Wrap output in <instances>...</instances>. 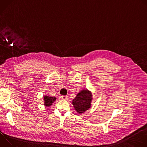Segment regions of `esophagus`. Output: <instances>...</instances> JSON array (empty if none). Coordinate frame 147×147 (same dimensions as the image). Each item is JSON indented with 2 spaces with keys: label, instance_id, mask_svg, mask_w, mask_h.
Instances as JSON below:
<instances>
[{
  "label": "esophagus",
  "instance_id": "obj_1",
  "mask_svg": "<svg viewBox=\"0 0 147 147\" xmlns=\"http://www.w3.org/2000/svg\"><path fill=\"white\" fill-rule=\"evenodd\" d=\"M61 98L62 99H67V96L62 95V96H61Z\"/></svg>",
  "mask_w": 147,
  "mask_h": 147
}]
</instances>
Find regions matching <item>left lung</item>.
Returning <instances> with one entry per match:
<instances>
[{
  "label": "left lung",
  "mask_w": 147,
  "mask_h": 147,
  "mask_svg": "<svg viewBox=\"0 0 147 147\" xmlns=\"http://www.w3.org/2000/svg\"><path fill=\"white\" fill-rule=\"evenodd\" d=\"M92 94L88 90H81L73 100V105L79 113L88 110L91 107Z\"/></svg>",
  "instance_id": "obj_1"
}]
</instances>
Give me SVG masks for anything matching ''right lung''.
Instances as JSON below:
<instances>
[{"label": "right lung", "mask_w": 147, "mask_h": 147, "mask_svg": "<svg viewBox=\"0 0 147 147\" xmlns=\"http://www.w3.org/2000/svg\"><path fill=\"white\" fill-rule=\"evenodd\" d=\"M56 98L48 96H44V100H45V105L47 107H50L52 105V103L55 100Z\"/></svg>", "instance_id": "obj_1"}]
</instances>
